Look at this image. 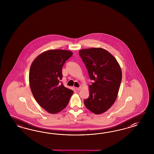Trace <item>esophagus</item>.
Wrapping results in <instances>:
<instances>
[{"label":"esophagus","instance_id":"34e87169","mask_svg":"<svg viewBox=\"0 0 154 154\" xmlns=\"http://www.w3.org/2000/svg\"><path fill=\"white\" fill-rule=\"evenodd\" d=\"M76 90H77V91H79V90H81V88L79 87V88H76Z\"/></svg>","mask_w":154,"mask_h":154}]
</instances>
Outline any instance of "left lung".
Instances as JSON below:
<instances>
[{
    "mask_svg": "<svg viewBox=\"0 0 154 154\" xmlns=\"http://www.w3.org/2000/svg\"><path fill=\"white\" fill-rule=\"evenodd\" d=\"M79 55L94 81L89 85V97L84 104L95 114L102 113L116 99L122 79L121 68L115 57L102 48L83 49Z\"/></svg>",
    "mask_w": 154,
    "mask_h": 154,
    "instance_id": "1",
    "label": "left lung"
}]
</instances>
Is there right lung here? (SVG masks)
<instances>
[{
	"mask_svg": "<svg viewBox=\"0 0 154 154\" xmlns=\"http://www.w3.org/2000/svg\"><path fill=\"white\" fill-rule=\"evenodd\" d=\"M73 53L63 50H50L33 61L29 72V85L38 103L50 113H56L68 105L73 90L64 87L62 67Z\"/></svg>",
	"mask_w": 154,
	"mask_h": 154,
	"instance_id": "add662e5",
	"label": "right lung"
}]
</instances>
